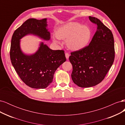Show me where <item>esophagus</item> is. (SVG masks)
Instances as JSON below:
<instances>
[{"instance_id":"obj_1","label":"esophagus","mask_w":125,"mask_h":125,"mask_svg":"<svg viewBox=\"0 0 125 125\" xmlns=\"http://www.w3.org/2000/svg\"><path fill=\"white\" fill-rule=\"evenodd\" d=\"M65 56H66V59H68L69 57V54L68 53H67V52H66V53H65Z\"/></svg>"}]
</instances>
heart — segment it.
<instances>
[{
  "instance_id": "1",
  "label": "heart",
  "mask_w": 125,
  "mask_h": 125,
  "mask_svg": "<svg viewBox=\"0 0 125 125\" xmlns=\"http://www.w3.org/2000/svg\"><path fill=\"white\" fill-rule=\"evenodd\" d=\"M92 33L89 26L81 25L76 22H69L57 30L53 41L60 44V40H66V46L69 50L79 51L88 45Z\"/></svg>"
}]
</instances>
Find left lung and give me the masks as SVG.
Here are the masks:
<instances>
[{
    "label": "left lung",
    "instance_id": "left-lung-1",
    "mask_svg": "<svg viewBox=\"0 0 125 125\" xmlns=\"http://www.w3.org/2000/svg\"><path fill=\"white\" fill-rule=\"evenodd\" d=\"M97 30L89 46L71 53V78L81 88L98 84L104 79L115 58L114 37L111 31L97 18L89 17Z\"/></svg>",
    "mask_w": 125,
    "mask_h": 125
}]
</instances>
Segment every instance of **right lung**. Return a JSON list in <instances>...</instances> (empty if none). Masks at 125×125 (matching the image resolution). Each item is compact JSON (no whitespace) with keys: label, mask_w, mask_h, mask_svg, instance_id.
<instances>
[{"label":"right lung","mask_w":125,"mask_h":125,"mask_svg":"<svg viewBox=\"0 0 125 125\" xmlns=\"http://www.w3.org/2000/svg\"><path fill=\"white\" fill-rule=\"evenodd\" d=\"M47 19H29L13 34L10 56L11 63L25 84L34 89H45L52 82L58 68L66 62L64 51L52 50L40 42L37 50L32 54H25L21 48V39L32 35L45 41L51 39Z\"/></svg>","instance_id":"1"}]
</instances>
